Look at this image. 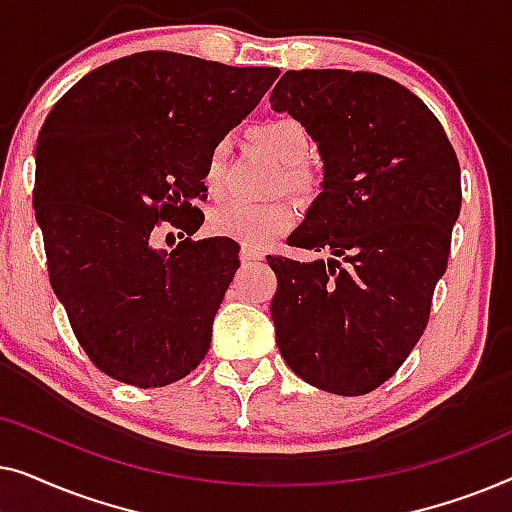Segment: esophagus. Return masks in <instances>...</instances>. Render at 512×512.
I'll return each mask as SVG.
<instances>
[{
    "label": "esophagus",
    "mask_w": 512,
    "mask_h": 512,
    "mask_svg": "<svg viewBox=\"0 0 512 512\" xmlns=\"http://www.w3.org/2000/svg\"><path fill=\"white\" fill-rule=\"evenodd\" d=\"M240 258H242L244 263H249V261H261L263 254H261V251H258V249H254V247H247V244H242Z\"/></svg>",
    "instance_id": "34e87169"
}]
</instances>
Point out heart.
Returning <instances> with one entry per match:
<instances>
[{"instance_id": "obj_1", "label": "heart", "mask_w": 512, "mask_h": 512, "mask_svg": "<svg viewBox=\"0 0 512 512\" xmlns=\"http://www.w3.org/2000/svg\"><path fill=\"white\" fill-rule=\"evenodd\" d=\"M254 137L277 160L284 163L286 186L300 195H312L319 186L317 172L305 163L310 156V135L296 118L277 116L258 123ZM230 156V139L221 137L209 146L205 165H202V184L212 195L221 193L226 184V167ZM298 209L291 200L279 198L270 202L226 200L216 205L207 216V226L214 235L230 237L247 247H263L275 237L284 235L296 223Z\"/></svg>"}]
</instances>
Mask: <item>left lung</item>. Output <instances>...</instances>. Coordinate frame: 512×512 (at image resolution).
Returning <instances> with one entry per match:
<instances>
[{
  "instance_id": "8db88e82",
  "label": "left lung",
  "mask_w": 512,
  "mask_h": 512,
  "mask_svg": "<svg viewBox=\"0 0 512 512\" xmlns=\"http://www.w3.org/2000/svg\"><path fill=\"white\" fill-rule=\"evenodd\" d=\"M270 107L303 123L324 160V191L286 242L331 254L268 256L279 352L312 387L363 396L429 324L461 209L457 153L433 111L382 74L291 69Z\"/></svg>"
}]
</instances>
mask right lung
<instances>
[{
  "mask_svg": "<svg viewBox=\"0 0 512 512\" xmlns=\"http://www.w3.org/2000/svg\"><path fill=\"white\" fill-rule=\"evenodd\" d=\"M277 76L144 51L86 74L48 114L32 205L55 296L104 375L153 389L205 359L240 244L191 240L202 165ZM163 222L187 235L170 255L155 249Z\"/></svg>",
  "mask_w": 512,
  "mask_h": 512,
  "instance_id": "right-lung-1",
  "label": "right lung"
}]
</instances>
